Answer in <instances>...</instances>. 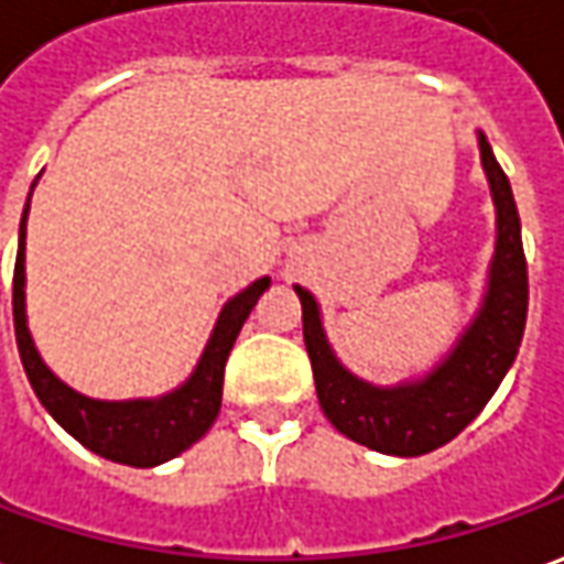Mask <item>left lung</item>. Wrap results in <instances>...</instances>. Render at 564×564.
<instances>
[{
  "instance_id": "left-lung-1",
  "label": "left lung",
  "mask_w": 564,
  "mask_h": 564,
  "mask_svg": "<svg viewBox=\"0 0 564 564\" xmlns=\"http://www.w3.org/2000/svg\"><path fill=\"white\" fill-rule=\"evenodd\" d=\"M476 143L495 200V253L479 311L431 372L388 388L354 376L326 338L317 299L305 286H293L323 415L338 433L381 455L419 458L455 440L498 391L525 333L529 269L513 188L482 133Z\"/></svg>"
}]
</instances>
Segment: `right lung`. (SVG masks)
<instances>
[{"instance_id": "1", "label": "right lung", "mask_w": 564, "mask_h": 564, "mask_svg": "<svg viewBox=\"0 0 564 564\" xmlns=\"http://www.w3.org/2000/svg\"><path fill=\"white\" fill-rule=\"evenodd\" d=\"M39 183V176H35ZM35 183L30 186L33 198ZM30 198L23 207L21 235H18V262H14V336L21 350L23 369L33 384L39 403L48 409V415L69 436L90 448L94 455L128 467H159L164 460L183 455L188 446H195L210 424L219 415L223 405V372L231 354V345L241 333L243 321L259 302V295L271 286V278H259L247 290L231 295L219 317L207 345L200 350L198 364L192 376L161 397H137V400H94L88 393L69 388L63 378L51 372V366L42 360L35 348L30 326H26V216H30Z\"/></svg>"}]
</instances>
